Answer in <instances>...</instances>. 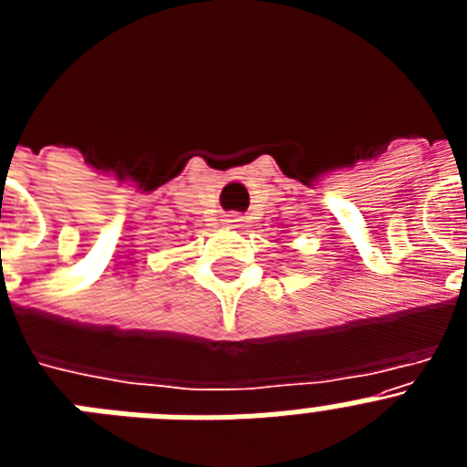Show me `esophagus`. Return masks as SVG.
<instances>
[{"label": "esophagus", "instance_id": "esophagus-1", "mask_svg": "<svg viewBox=\"0 0 467 467\" xmlns=\"http://www.w3.org/2000/svg\"><path fill=\"white\" fill-rule=\"evenodd\" d=\"M226 222H229L231 226H236L238 222H243V220H241V217H238V214H229V220H226Z\"/></svg>", "mask_w": 467, "mask_h": 467}]
</instances>
